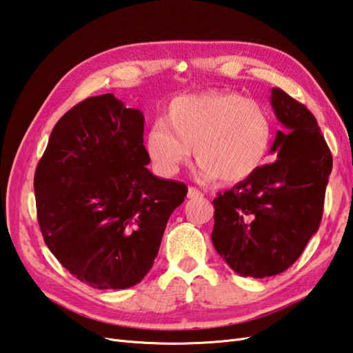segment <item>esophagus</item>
I'll return each mask as SVG.
<instances>
[{
	"label": "esophagus",
	"mask_w": 353,
	"mask_h": 353,
	"mask_svg": "<svg viewBox=\"0 0 353 353\" xmlns=\"http://www.w3.org/2000/svg\"><path fill=\"white\" fill-rule=\"evenodd\" d=\"M200 197H203V192H201V191L197 190V188H194V186H190V190H188V199H200Z\"/></svg>",
	"instance_id": "obj_1"
}]
</instances>
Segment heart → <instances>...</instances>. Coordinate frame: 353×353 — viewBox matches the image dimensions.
<instances>
[{
  "label": "heart",
  "mask_w": 353,
  "mask_h": 353,
  "mask_svg": "<svg viewBox=\"0 0 353 353\" xmlns=\"http://www.w3.org/2000/svg\"><path fill=\"white\" fill-rule=\"evenodd\" d=\"M274 139V118L265 104L238 92L211 91L171 100L167 121L148 127L145 150L156 171L174 176L192 147L199 174L243 182L265 163Z\"/></svg>",
  "instance_id": "heart-1"
}]
</instances>
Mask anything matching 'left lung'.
I'll list each match as a JSON object with an SVG mask.
<instances>
[{"mask_svg": "<svg viewBox=\"0 0 353 353\" xmlns=\"http://www.w3.org/2000/svg\"><path fill=\"white\" fill-rule=\"evenodd\" d=\"M272 106L285 129L270 152L276 159L214 199L212 243L241 276L268 277L301 256L323 216L332 154L317 119L282 89Z\"/></svg>", "mask_w": 353, "mask_h": 353, "instance_id": "8db88e82", "label": "left lung"}]
</instances>
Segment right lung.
<instances>
[{"instance_id":"obj_1","label":"right lung","mask_w":353,"mask_h":353,"mask_svg":"<svg viewBox=\"0 0 353 353\" xmlns=\"http://www.w3.org/2000/svg\"><path fill=\"white\" fill-rule=\"evenodd\" d=\"M148 163L144 115L114 94L79 103L52 129L34 172L37 221L79 281L124 290L153 267L188 188L153 176Z\"/></svg>"}]
</instances>
